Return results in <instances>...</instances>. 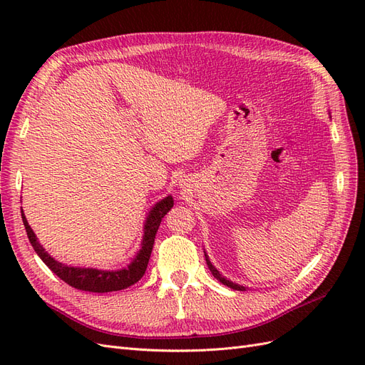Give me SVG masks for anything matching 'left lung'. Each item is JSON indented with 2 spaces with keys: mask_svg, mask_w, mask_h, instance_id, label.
Here are the masks:
<instances>
[{
  "mask_svg": "<svg viewBox=\"0 0 365 365\" xmlns=\"http://www.w3.org/2000/svg\"><path fill=\"white\" fill-rule=\"evenodd\" d=\"M205 260H207V264H208V268H210V271H212V274H213V277H216L220 283L222 284H225V286H228V288H231V289H235V291H247V288L245 286H242V284H237V283H233L231 280H227L225 277H222V274H220L215 267H213V263L210 262V259H208V256L205 254Z\"/></svg>",
  "mask_w": 365,
  "mask_h": 365,
  "instance_id": "8db88e82",
  "label": "left lung"
}]
</instances>
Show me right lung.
<instances>
[{"label":"right lung","mask_w":365,"mask_h":365,"mask_svg":"<svg viewBox=\"0 0 365 365\" xmlns=\"http://www.w3.org/2000/svg\"><path fill=\"white\" fill-rule=\"evenodd\" d=\"M172 207H173L172 196H165L164 200H161L160 202H157L152 207L145 222V236H143L140 251L137 252L135 259L132 260L126 268L117 269V271L67 267V264L54 260L38 242L35 233H33V230L30 228L27 219L23 213V208H21V216H23V222H24L27 236L33 250L36 251V254L42 259V262L46 263L59 279H62L65 283H68L70 286H73V288L81 289V291L113 292V291H121V289L129 288L130 284L137 283L143 275H145L149 259H150V252L153 248V242H155V235L161 224V219L168 215V212Z\"/></svg>","instance_id":"1"}]
</instances>
